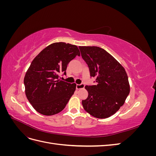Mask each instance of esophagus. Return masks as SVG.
<instances>
[{"label":"esophagus","instance_id":"obj_1","mask_svg":"<svg viewBox=\"0 0 156 156\" xmlns=\"http://www.w3.org/2000/svg\"><path fill=\"white\" fill-rule=\"evenodd\" d=\"M84 88V84H77L76 85V88L77 90H79V89H82Z\"/></svg>","mask_w":156,"mask_h":156}]
</instances>
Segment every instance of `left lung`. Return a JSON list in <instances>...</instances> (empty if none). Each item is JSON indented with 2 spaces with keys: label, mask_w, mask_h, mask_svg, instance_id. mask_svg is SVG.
I'll return each instance as SVG.
<instances>
[{
  "label": "left lung",
  "mask_w": 156,
  "mask_h": 156,
  "mask_svg": "<svg viewBox=\"0 0 156 156\" xmlns=\"http://www.w3.org/2000/svg\"><path fill=\"white\" fill-rule=\"evenodd\" d=\"M96 85L85 86L88 95L82 101L84 109L98 119H107L120 109L130 92L127 73L113 56L96 46H79Z\"/></svg>",
  "instance_id": "obj_1"
}]
</instances>
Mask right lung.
Segmentation results:
<instances>
[{
  "label": "right lung",
  "instance_id": "obj_1",
  "mask_svg": "<svg viewBox=\"0 0 156 156\" xmlns=\"http://www.w3.org/2000/svg\"><path fill=\"white\" fill-rule=\"evenodd\" d=\"M80 51L77 45L56 42L42 50L32 61L24 78L26 96L40 114L51 116L62 111L73 94L76 84L58 79Z\"/></svg>",
  "mask_w": 156,
  "mask_h": 156
}]
</instances>
